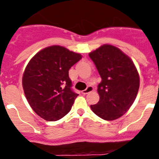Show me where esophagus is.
Here are the masks:
<instances>
[{
	"label": "esophagus",
	"mask_w": 159,
	"mask_h": 159,
	"mask_svg": "<svg viewBox=\"0 0 159 159\" xmlns=\"http://www.w3.org/2000/svg\"><path fill=\"white\" fill-rule=\"evenodd\" d=\"M93 87L92 86H88V88H86L85 90H84V91H82V94H84V95H87V94H88L89 92H92L93 91Z\"/></svg>",
	"instance_id": "obj_1"
}]
</instances>
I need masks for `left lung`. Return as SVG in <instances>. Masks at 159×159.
I'll return each instance as SVG.
<instances>
[{"label": "left lung", "mask_w": 159, "mask_h": 159, "mask_svg": "<svg viewBox=\"0 0 159 159\" xmlns=\"http://www.w3.org/2000/svg\"><path fill=\"white\" fill-rule=\"evenodd\" d=\"M102 80L98 85L99 101L92 111L104 120L124 115L134 102L139 88V75L134 63L115 46L104 44L89 53Z\"/></svg>", "instance_id": "8db88e82"}]
</instances>
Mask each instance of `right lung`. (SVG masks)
<instances>
[{
  "label": "right lung",
  "instance_id": "obj_1",
  "mask_svg": "<svg viewBox=\"0 0 159 159\" xmlns=\"http://www.w3.org/2000/svg\"><path fill=\"white\" fill-rule=\"evenodd\" d=\"M82 58L61 46L45 48L31 59L22 79L29 105L47 121H57L71 111L78 94L71 89L68 71Z\"/></svg>",
  "mask_w": 159,
  "mask_h": 159
}]
</instances>
